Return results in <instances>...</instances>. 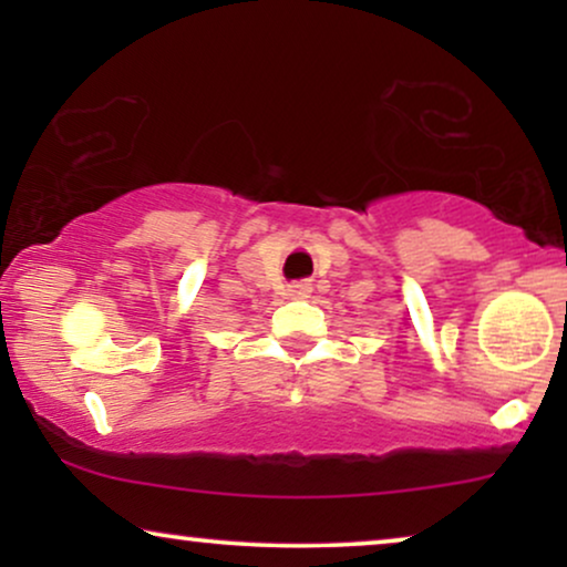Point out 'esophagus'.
Returning a JSON list of instances; mask_svg holds the SVG:
<instances>
[{"mask_svg": "<svg viewBox=\"0 0 567 567\" xmlns=\"http://www.w3.org/2000/svg\"><path fill=\"white\" fill-rule=\"evenodd\" d=\"M309 293H312V284L309 281H293L289 284V289H286V297L289 299H307Z\"/></svg>", "mask_w": 567, "mask_h": 567, "instance_id": "34e87169", "label": "esophagus"}]
</instances>
